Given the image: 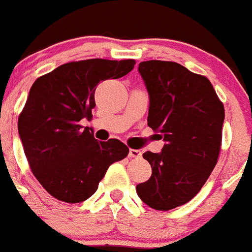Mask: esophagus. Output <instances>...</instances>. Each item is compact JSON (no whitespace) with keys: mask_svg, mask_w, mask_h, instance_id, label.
<instances>
[{"mask_svg":"<svg viewBox=\"0 0 252 252\" xmlns=\"http://www.w3.org/2000/svg\"><path fill=\"white\" fill-rule=\"evenodd\" d=\"M140 156L141 152L139 149H130L128 151V157H131V158H139Z\"/></svg>","mask_w":252,"mask_h":252,"instance_id":"34e87169","label":"esophagus"}]
</instances>
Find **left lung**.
I'll list each match as a JSON object with an SVG mask.
<instances>
[{"label": "left lung", "instance_id": "8db88e82", "mask_svg": "<svg viewBox=\"0 0 252 252\" xmlns=\"http://www.w3.org/2000/svg\"><path fill=\"white\" fill-rule=\"evenodd\" d=\"M138 70L149 95L148 126L165 145L159 153L143 155L152 176L136 193L152 209L167 211L189 202L215 167L224 107L205 76L180 64L148 60Z\"/></svg>", "mask_w": 252, "mask_h": 252}]
</instances>
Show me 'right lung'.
Masks as SVG:
<instances>
[{
	"label": "right lung",
	"instance_id": "1",
	"mask_svg": "<svg viewBox=\"0 0 252 252\" xmlns=\"http://www.w3.org/2000/svg\"><path fill=\"white\" fill-rule=\"evenodd\" d=\"M134 65L132 59L72 62L31 87L18 120L19 136L33 175L56 199L90 198L108 167L128 155L122 141H97L81 121L91 118L97 84L124 77Z\"/></svg>",
	"mask_w": 252,
	"mask_h": 252
}]
</instances>
